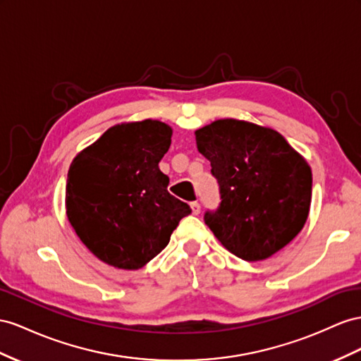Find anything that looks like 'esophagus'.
Here are the masks:
<instances>
[{"label": "esophagus", "mask_w": 361, "mask_h": 361, "mask_svg": "<svg viewBox=\"0 0 361 361\" xmlns=\"http://www.w3.org/2000/svg\"><path fill=\"white\" fill-rule=\"evenodd\" d=\"M190 209H192V214H193V215H200V212H201V206L198 204L197 201L190 202Z\"/></svg>", "instance_id": "obj_1"}]
</instances>
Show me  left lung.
Listing matches in <instances>:
<instances>
[{"label": "left lung", "mask_w": 361, "mask_h": 361, "mask_svg": "<svg viewBox=\"0 0 361 361\" xmlns=\"http://www.w3.org/2000/svg\"><path fill=\"white\" fill-rule=\"evenodd\" d=\"M219 183L221 206L204 221L230 253L269 259L300 233L311 206L307 160L271 128L218 118L195 131Z\"/></svg>", "instance_id": "8db88e82"}]
</instances>
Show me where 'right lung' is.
<instances>
[{
    "label": "right lung",
    "instance_id": "obj_1",
    "mask_svg": "<svg viewBox=\"0 0 361 361\" xmlns=\"http://www.w3.org/2000/svg\"><path fill=\"white\" fill-rule=\"evenodd\" d=\"M172 128L145 118L111 126L73 159L66 189L67 218L97 259L138 270L169 244L186 202L168 192L159 163Z\"/></svg>",
    "mask_w": 361,
    "mask_h": 361
}]
</instances>
